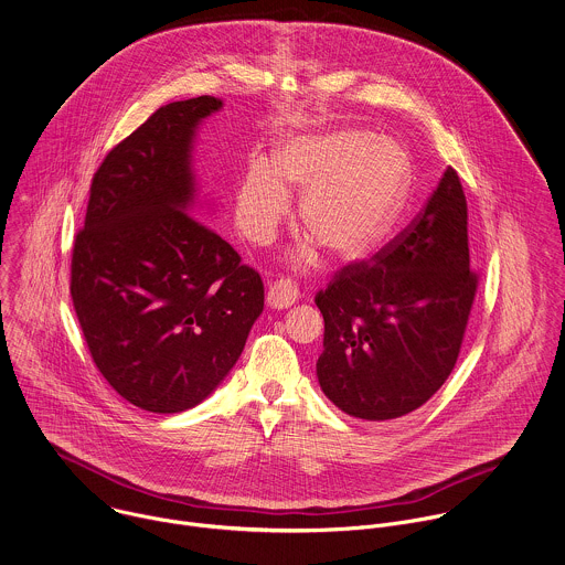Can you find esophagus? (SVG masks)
I'll return each mask as SVG.
<instances>
[{"label":"esophagus","mask_w":565,"mask_h":565,"mask_svg":"<svg viewBox=\"0 0 565 565\" xmlns=\"http://www.w3.org/2000/svg\"><path fill=\"white\" fill-rule=\"evenodd\" d=\"M299 299V288L295 281L290 279H279L275 281L270 288H268V295H266V301L270 308L275 310H284V308H290L292 303H297Z\"/></svg>","instance_id":"1"}]
</instances>
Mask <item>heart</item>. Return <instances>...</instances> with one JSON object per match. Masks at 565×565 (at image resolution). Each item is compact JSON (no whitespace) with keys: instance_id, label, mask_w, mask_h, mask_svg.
Segmentation results:
<instances>
[{"instance_id":"obj_1","label":"heart","mask_w":565,"mask_h":565,"mask_svg":"<svg viewBox=\"0 0 565 565\" xmlns=\"http://www.w3.org/2000/svg\"><path fill=\"white\" fill-rule=\"evenodd\" d=\"M403 149L361 129L286 138L268 158L248 162L235 198V220L255 244L275 239L290 215L288 186L303 191L299 226L337 262L367 257L387 235L405 195ZM308 246L301 259H312Z\"/></svg>"}]
</instances>
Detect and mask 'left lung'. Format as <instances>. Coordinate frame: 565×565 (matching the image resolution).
Segmentation results:
<instances>
[{"label": "left lung", "instance_id": "left-lung-1", "mask_svg": "<svg viewBox=\"0 0 565 565\" xmlns=\"http://www.w3.org/2000/svg\"><path fill=\"white\" fill-rule=\"evenodd\" d=\"M467 198L449 167L416 220L369 262L337 270L319 306L323 394L372 423L423 407L456 367L478 292Z\"/></svg>", "mask_w": 565, "mask_h": 565}]
</instances>
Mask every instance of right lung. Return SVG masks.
<instances>
[{"instance_id": "add662e5", "label": "right lung", "mask_w": 565, "mask_h": 565, "mask_svg": "<svg viewBox=\"0 0 565 565\" xmlns=\"http://www.w3.org/2000/svg\"><path fill=\"white\" fill-rule=\"evenodd\" d=\"M198 96L158 107L92 178L74 237L70 295L87 350L131 405L180 414L237 363L264 310V284L237 250L193 217Z\"/></svg>"}]
</instances>
